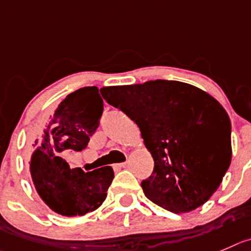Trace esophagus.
<instances>
[{
  "label": "esophagus",
  "instance_id": "1",
  "mask_svg": "<svg viewBox=\"0 0 251 251\" xmlns=\"http://www.w3.org/2000/svg\"><path fill=\"white\" fill-rule=\"evenodd\" d=\"M127 166V163H121V164H114V169H121L126 168Z\"/></svg>",
  "mask_w": 251,
  "mask_h": 251
}]
</instances>
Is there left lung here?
Segmentation results:
<instances>
[{
	"instance_id": "8db88e82",
	"label": "left lung",
	"mask_w": 251,
	"mask_h": 251,
	"mask_svg": "<svg viewBox=\"0 0 251 251\" xmlns=\"http://www.w3.org/2000/svg\"><path fill=\"white\" fill-rule=\"evenodd\" d=\"M101 95L137 123L154 159L142 182L150 201L185 213L211 199L231 160L230 119L216 99L169 80L108 86Z\"/></svg>"
}]
</instances>
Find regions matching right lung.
Returning a JSON list of instances; mask_svg holds the SVG:
<instances>
[{"label": "right lung", "mask_w": 251, "mask_h": 251, "mask_svg": "<svg viewBox=\"0 0 251 251\" xmlns=\"http://www.w3.org/2000/svg\"><path fill=\"white\" fill-rule=\"evenodd\" d=\"M103 100L96 86L78 88L60 102L47 129L35 140L29 170L40 199L55 213L83 216L106 200L114 177L111 166L83 173L70 169L60 156L65 150L81 151L100 126Z\"/></svg>", "instance_id": "add662e5"}]
</instances>
